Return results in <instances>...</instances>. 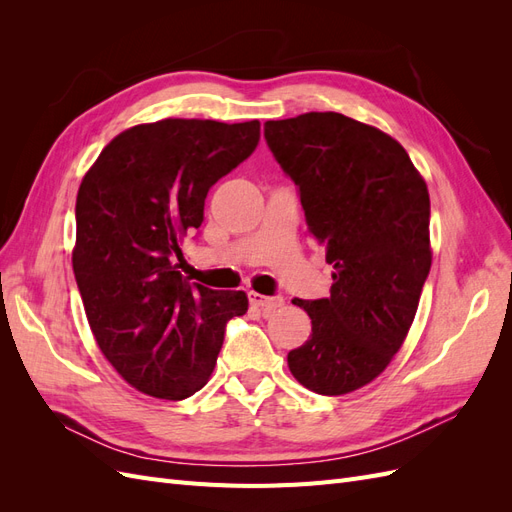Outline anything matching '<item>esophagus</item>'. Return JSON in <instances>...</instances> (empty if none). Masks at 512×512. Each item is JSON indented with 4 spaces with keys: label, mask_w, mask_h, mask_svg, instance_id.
Listing matches in <instances>:
<instances>
[{
    "label": "esophagus",
    "mask_w": 512,
    "mask_h": 512,
    "mask_svg": "<svg viewBox=\"0 0 512 512\" xmlns=\"http://www.w3.org/2000/svg\"><path fill=\"white\" fill-rule=\"evenodd\" d=\"M250 303L262 309V314H271L277 307L284 305V297H280V294H275V297H265V294L250 292Z\"/></svg>",
    "instance_id": "obj_1"
}]
</instances>
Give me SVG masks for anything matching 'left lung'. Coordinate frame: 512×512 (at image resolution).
<instances>
[{
    "mask_svg": "<svg viewBox=\"0 0 512 512\" xmlns=\"http://www.w3.org/2000/svg\"><path fill=\"white\" fill-rule=\"evenodd\" d=\"M265 138L335 269L331 297L292 301L312 335L288 367L309 391L346 395L382 374L412 327L431 269L427 183L395 138L342 113L267 121Z\"/></svg>",
    "mask_w": 512,
    "mask_h": 512,
    "instance_id": "1",
    "label": "left lung"
}]
</instances>
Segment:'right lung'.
<instances>
[{
  "instance_id": "right-lung-1",
  "label": "right lung",
  "mask_w": 512,
  "mask_h": 512,
  "mask_svg": "<svg viewBox=\"0 0 512 512\" xmlns=\"http://www.w3.org/2000/svg\"><path fill=\"white\" fill-rule=\"evenodd\" d=\"M258 141V119L141 123L115 136L81 181L76 286L102 354L136 391L179 401L203 389L226 322L247 312L243 290L190 284L177 269L211 185Z\"/></svg>"
}]
</instances>
